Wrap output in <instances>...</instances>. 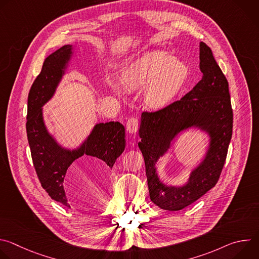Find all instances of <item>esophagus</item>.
<instances>
[{
  "instance_id": "obj_1",
  "label": "esophagus",
  "mask_w": 259,
  "mask_h": 259,
  "mask_svg": "<svg viewBox=\"0 0 259 259\" xmlns=\"http://www.w3.org/2000/svg\"><path fill=\"white\" fill-rule=\"evenodd\" d=\"M138 129V119L132 117L127 121V131L130 133H135Z\"/></svg>"
}]
</instances>
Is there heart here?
I'll list each match as a JSON object with an SVG mask.
<instances>
[{
  "label": "heart",
  "mask_w": 259,
  "mask_h": 259,
  "mask_svg": "<svg viewBox=\"0 0 259 259\" xmlns=\"http://www.w3.org/2000/svg\"><path fill=\"white\" fill-rule=\"evenodd\" d=\"M189 76V68L180 60L173 59L165 52L147 53L132 62L124 73L128 89H144L145 101L151 107L159 108L168 104L178 93ZM119 92V86L113 84Z\"/></svg>",
  "instance_id": "1"
}]
</instances>
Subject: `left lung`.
I'll return each instance as SVG.
<instances>
[{"mask_svg": "<svg viewBox=\"0 0 259 259\" xmlns=\"http://www.w3.org/2000/svg\"><path fill=\"white\" fill-rule=\"evenodd\" d=\"M202 80L182 98L141 115L138 142L145 163V173L151 200L170 211L187 207L217 183L224 169L233 133V108L229 82L214 59L211 49L200 44ZM200 125L211 135L205 161L193 171L184 187H166L158 180L153 163L168 147L172 137L182 128Z\"/></svg>", "mask_w": 259, "mask_h": 259, "instance_id": "1", "label": "left lung"}]
</instances>
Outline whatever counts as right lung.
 Listing matches in <instances>:
<instances>
[{"label": "right lung", "mask_w": 259, "mask_h": 259, "mask_svg": "<svg viewBox=\"0 0 259 259\" xmlns=\"http://www.w3.org/2000/svg\"><path fill=\"white\" fill-rule=\"evenodd\" d=\"M70 50L71 46L65 45L45 59L42 70L28 93L26 116V134L35 173L51 199L66 207H69V204L64 193L63 180L72 162L87 155L113 168L126 144L125 128L119 122L96 125L81 149L71 153L61 150L46 131L41 106L53 95Z\"/></svg>", "instance_id": "1"}]
</instances>
